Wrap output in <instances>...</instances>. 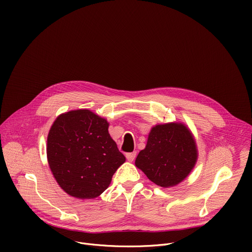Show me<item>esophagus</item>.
<instances>
[{
  "label": "esophagus",
  "instance_id": "esophagus-1",
  "mask_svg": "<svg viewBox=\"0 0 252 252\" xmlns=\"http://www.w3.org/2000/svg\"><path fill=\"white\" fill-rule=\"evenodd\" d=\"M135 157H136V153H134V152L133 153H128V154L126 155V158L128 161H133Z\"/></svg>",
  "mask_w": 252,
  "mask_h": 252
}]
</instances>
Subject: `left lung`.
I'll return each instance as SVG.
<instances>
[{"label":"left lung","mask_w":252,"mask_h":252,"mask_svg":"<svg viewBox=\"0 0 252 252\" xmlns=\"http://www.w3.org/2000/svg\"><path fill=\"white\" fill-rule=\"evenodd\" d=\"M196 160V143L189 127L182 123H168L152 128L135 166L156 185L171 188L190 173Z\"/></svg>","instance_id":"left-lung-1"}]
</instances>
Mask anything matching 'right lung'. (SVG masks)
<instances>
[{
	"mask_svg": "<svg viewBox=\"0 0 252 252\" xmlns=\"http://www.w3.org/2000/svg\"><path fill=\"white\" fill-rule=\"evenodd\" d=\"M47 157L59 186L81 199L100 195L126 161L109 133V123L89 110L56 119L48 134Z\"/></svg>",
	"mask_w": 252,
	"mask_h": 252,
	"instance_id": "obj_1",
	"label": "right lung"
}]
</instances>
